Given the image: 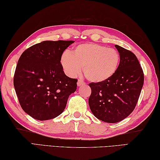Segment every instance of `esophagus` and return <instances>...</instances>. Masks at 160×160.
Wrapping results in <instances>:
<instances>
[{"label": "esophagus", "instance_id": "34e87169", "mask_svg": "<svg viewBox=\"0 0 160 160\" xmlns=\"http://www.w3.org/2000/svg\"><path fill=\"white\" fill-rule=\"evenodd\" d=\"M77 84H78V87H80L81 85H83V84H84V82H83L82 80H78Z\"/></svg>", "mask_w": 160, "mask_h": 160}]
</instances>
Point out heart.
I'll return each mask as SVG.
<instances>
[{
	"mask_svg": "<svg viewBox=\"0 0 160 160\" xmlns=\"http://www.w3.org/2000/svg\"><path fill=\"white\" fill-rule=\"evenodd\" d=\"M118 51L96 43H82L75 47L71 52L62 53L60 63L63 71L70 77L80 73L81 68L87 80L102 83L116 74L120 64Z\"/></svg>",
	"mask_w": 160,
	"mask_h": 160,
	"instance_id": "obj_1",
	"label": "heart"
}]
</instances>
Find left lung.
Listing matches in <instances>:
<instances>
[{"mask_svg":"<svg viewBox=\"0 0 160 160\" xmlns=\"http://www.w3.org/2000/svg\"><path fill=\"white\" fill-rule=\"evenodd\" d=\"M120 55L117 72L106 82L90 84L89 105L94 116L107 123L123 120L134 110L144 83V74L135 54L115 45Z\"/></svg>","mask_w":160,"mask_h":160,"instance_id":"1","label":"left lung"}]
</instances>
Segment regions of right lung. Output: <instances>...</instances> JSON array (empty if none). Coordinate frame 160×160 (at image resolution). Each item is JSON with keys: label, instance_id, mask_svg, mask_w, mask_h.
<instances>
[{"label": "right lung", "instance_id": "obj_1", "mask_svg": "<svg viewBox=\"0 0 160 160\" xmlns=\"http://www.w3.org/2000/svg\"><path fill=\"white\" fill-rule=\"evenodd\" d=\"M74 41H44L22 53L16 66L14 87L24 112L46 121L63 113L78 80L65 75L60 63L63 51Z\"/></svg>", "mask_w": 160, "mask_h": 160}]
</instances>
